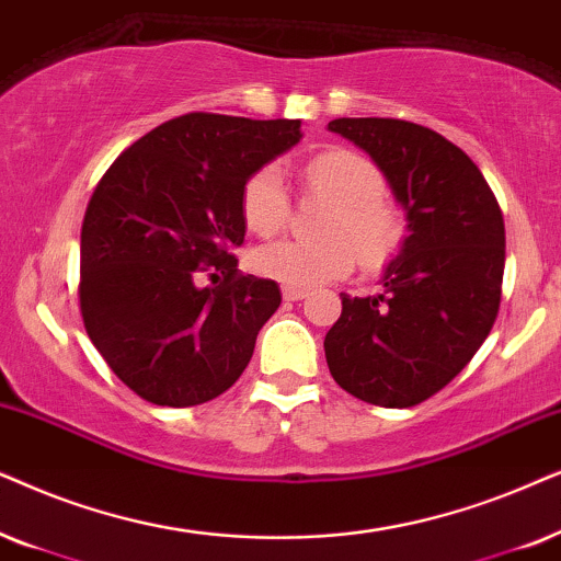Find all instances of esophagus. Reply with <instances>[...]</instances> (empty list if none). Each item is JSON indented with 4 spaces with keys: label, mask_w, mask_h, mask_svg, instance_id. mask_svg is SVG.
Returning <instances> with one entry per match:
<instances>
[{
    "label": "esophagus",
    "mask_w": 561,
    "mask_h": 561,
    "mask_svg": "<svg viewBox=\"0 0 561 561\" xmlns=\"http://www.w3.org/2000/svg\"><path fill=\"white\" fill-rule=\"evenodd\" d=\"M282 295H285V300L297 302V300H305V297H308L310 293L305 287H289V285H285V287H282Z\"/></svg>",
    "instance_id": "esophagus-1"
}]
</instances>
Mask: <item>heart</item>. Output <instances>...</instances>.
I'll list each match as a JSON object with an SVG mask.
<instances>
[{
	"label": "heart",
	"instance_id": "1",
	"mask_svg": "<svg viewBox=\"0 0 561 561\" xmlns=\"http://www.w3.org/2000/svg\"><path fill=\"white\" fill-rule=\"evenodd\" d=\"M310 192L333 199V210L323 222L320 241L282 238L259 245L251 264L261 276L289 287H316L343 279L356 266L382 268L398 256L405 243V215L385 197L387 182L367 156L328 148L308 159L302 169ZM241 215L245 228L256 236H274L289 220V197L282 171L261 167L245 179L241 190Z\"/></svg>",
	"mask_w": 561,
	"mask_h": 561
}]
</instances>
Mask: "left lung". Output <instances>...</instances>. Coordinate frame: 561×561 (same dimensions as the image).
<instances>
[{
	"instance_id": "1",
	"label": "left lung",
	"mask_w": 561,
	"mask_h": 561,
	"mask_svg": "<svg viewBox=\"0 0 561 561\" xmlns=\"http://www.w3.org/2000/svg\"><path fill=\"white\" fill-rule=\"evenodd\" d=\"M328 130L375 159L410 230L382 295H341L323 343L328 369L358 400L413 408L444 390L495 325L503 213L477 163L436 130L394 117H339Z\"/></svg>"
}]
</instances>
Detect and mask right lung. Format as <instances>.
Wrapping results in <instances>:
<instances>
[{
    "instance_id": "right-lung-1",
    "label": "right lung",
    "mask_w": 561,
    "mask_h": 561,
    "mask_svg": "<svg viewBox=\"0 0 561 561\" xmlns=\"http://www.w3.org/2000/svg\"><path fill=\"white\" fill-rule=\"evenodd\" d=\"M300 138V119L190 112L104 171L81 222L79 308L96 351L138 398L203 405L249 367L282 295L236 268L241 190Z\"/></svg>"
}]
</instances>
